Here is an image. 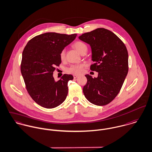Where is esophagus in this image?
<instances>
[{"instance_id":"esophagus-1","label":"esophagus","mask_w":152,"mask_h":152,"mask_svg":"<svg viewBox=\"0 0 152 152\" xmlns=\"http://www.w3.org/2000/svg\"><path fill=\"white\" fill-rule=\"evenodd\" d=\"M78 76H79L78 75H73V77H74V79H76V78H77Z\"/></svg>"}]
</instances>
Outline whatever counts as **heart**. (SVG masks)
<instances>
[{
    "instance_id": "heart-1",
    "label": "heart",
    "mask_w": 152,
    "mask_h": 152,
    "mask_svg": "<svg viewBox=\"0 0 152 152\" xmlns=\"http://www.w3.org/2000/svg\"><path fill=\"white\" fill-rule=\"evenodd\" d=\"M73 47L81 55H85L88 51L87 45L81 41H77L75 42L73 45ZM65 55V50L63 49L60 53V58L61 60L64 59ZM84 66L85 64H72L67 69V72L72 74L79 75L82 72Z\"/></svg>"
}]
</instances>
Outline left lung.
<instances>
[{
	"mask_svg": "<svg viewBox=\"0 0 152 152\" xmlns=\"http://www.w3.org/2000/svg\"><path fill=\"white\" fill-rule=\"evenodd\" d=\"M79 39L91 46V70L98 72L97 77L85 75V97L91 103L104 106L110 103L121 89L129 70L128 52L121 40L112 31L98 28L82 34Z\"/></svg>",
	"mask_w": 152,
	"mask_h": 152,
	"instance_id": "1",
	"label": "left lung"
}]
</instances>
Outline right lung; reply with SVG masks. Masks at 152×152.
I'll return each instance as SVG.
<instances>
[{"instance_id": "obj_1", "label": "right lung", "mask_w": 152, "mask_h": 152, "mask_svg": "<svg viewBox=\"0 0 152 152\" xmlns=\"http://www.w3.org/2000/svg\"><path fill=\"white\" fill-rule=\"evenodd\" d=\"M76 36L55 32L41 34L31 39L23 51L20 70L27 91L36 103L45 108L59 106L67 97V83L73 80V76L64 74L56 82L53 73L55 66L61 63V51Z\"/></svg>"}]
</instances>
